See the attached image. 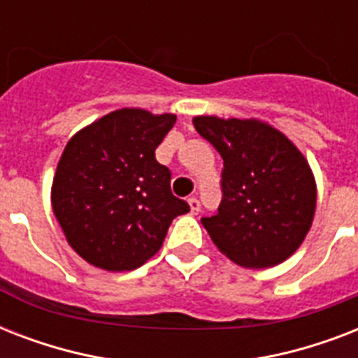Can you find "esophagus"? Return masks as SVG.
Returning a JSON list of instances; mask_svg holds the SVG:
<instances>
[{"label": "esophagus", "instance_id": "1", "mask_svg": "<svg viewBox=\"0 0 358 358\" xmlns=\"http://www.w3.org/2000/svg\"><path fill=\"white\" fill-rule=\"evenodd\" d=\"M187 204H189V212H191V215H196V213L201 212V202L196 201L195 196H191L189 201H187Z\"/></svg>", "mask_w": 358, "mask_h": 358}]
</instances>
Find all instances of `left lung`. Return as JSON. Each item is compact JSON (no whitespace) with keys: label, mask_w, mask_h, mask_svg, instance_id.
<instances>
[{"label":"left lung","mask_w":358,"mask_h":358,"mask_svg":"<svg viewBox=\"0 0 358 358\" xmlns=\"http://www.w3.org/2000/svg\"><path fill=\"white\" fill-rule=\"evenodd\" d=\"M195 129L223 157V201L202 217L221 252L241 267L282 264L305 241L316 213V180L292 141L258 119L201 115Z\"/></svg>","instance_id":"left-lung-1"}]
</instances>
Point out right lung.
Returning a JSON list of instances; mask_svg holds the SVG:
<instances>
[{
    "instance_id": "obj_1",
    "label": "right lung",
    "mask_w": 358,
    "mask_h": 358,
    "mask_svg": "<svg viewBox=\"0 0 358 358\" xmlns=\"http://www.w3.org/2000/svg\"><path fill=\"white\" fill-rule=\"evenodd\" d=\"M176 115L122 108L66 143L52 184L53 215L69 245L91 266L131 271L162 249L169 224L189 212L171 193L156 148Z\"/></svg>"
}]
</instances>
